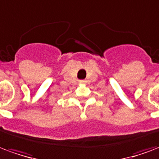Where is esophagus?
<instances>
[{"mask_svg":"<svg viewBox=\"0 0 159 159\" xmlns=\"http://www.w3.org/2000/svg\"><path fill=\"white\" fill-rule=\"evenodd\" d=\"M79 83H81V84H84V83H85V81L82 80V81H79Z\"/></svg>","mask_w":159,"mask_h":159,"instance_id":"1","label":"esophagus"}]
</instances>
